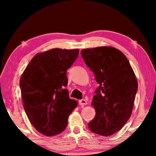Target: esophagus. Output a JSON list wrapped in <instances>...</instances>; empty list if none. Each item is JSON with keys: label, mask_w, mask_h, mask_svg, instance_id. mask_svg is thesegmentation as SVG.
I'll use <instances>...</instances> for the list:
<instances>
[{"label": "esophagus", "mask_w": 156, "mask_h": 156, "mask_svg": "<svg viewBox=\"0 0 156 156\" xmlns=\"http://www.w3.org/2000/svg\"><path fill=\"white\" fill-rule=\"evenodd\" d=\"M79 104L80 105H85L87 104V101L85 99H81V100L79 101Z\"/></svg>", "instance_id": "esophagus-1"}]
</instances>
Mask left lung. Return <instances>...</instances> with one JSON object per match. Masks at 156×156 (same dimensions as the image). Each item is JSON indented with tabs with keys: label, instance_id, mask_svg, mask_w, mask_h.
<instances>
[{
	"label": "left lung",
	"instance_id": "8db88e82",
	"mask_svg": "<svg viewBox=\"0 0 156 156\" xmlns=\"http://www.w3.org/2000/svg\"><path fill=\"white\" fill-rule=\"evenodd\" d=\"M81 55L99 87L92 98L96 115L88 122L93 133L110 136L130 117L138 84L126 56L112 47L84 49Z\"/></svg>",
	"mask_w": 156,
	"mask_h": 156
}]
</instances>
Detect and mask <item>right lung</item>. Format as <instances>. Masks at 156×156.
Listing matches in <instances>:
<instances>
[{"instance_id": "add662e5", "label": "right lung", "mask_w": 156, "mask_h": 156, "mask_svg": "<svg viewBox=\"0 0 156 156\" xmlns=\"http://www.w3.org/2000/svg\"><path fill=\"white\" fill-rule=\"evenodd\" d=\"M79 49H52L36 54L20 79L22 100L29 121L39 133L54 136L65 130L77 107L69 97L67 69Z\"/></svg>"}]
</instances>
